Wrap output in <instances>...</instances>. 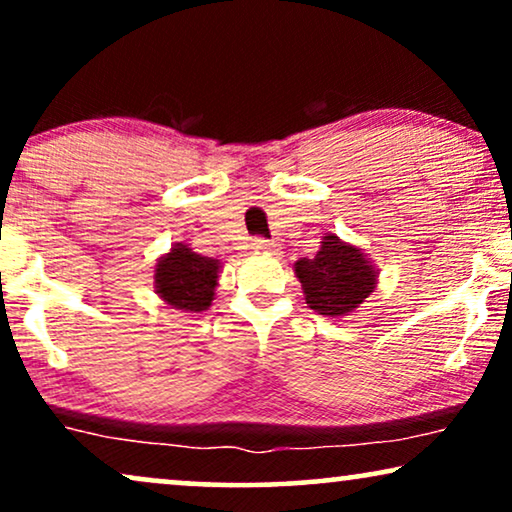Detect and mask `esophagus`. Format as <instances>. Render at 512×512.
Wrapping results in <instances>:
<instances>
[{"label":"esophagus","mask_w":512,"mask_h":512,"mask_svg":"<svg viewBox=\"0 0 512 512\" xmlns=\"http://www.w3.org/2000/svg\"><path fill=\"white\" fill-rule=\"evenodd\" d=\"M250 248L255 252H264V255H269V252H276V243L267 241V238H252Z\"/></svg>","instance_id":"34e87169"}]
</instances>
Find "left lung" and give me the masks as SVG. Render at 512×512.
<instances>
[{"mask_svg": "<svg viewBox=\"0 0 512 512\" xmlns=\"http://www.w3.org/2000/svg\"><path fill=\"white\" fill-rule=\"evenodd\" d=\"M295 276L300 278L309 309L333 319L359 309L378 286V271L366 252L335 234L321 238V248L312 260L300 257L295 262Z\"/></svg>", "mask_w": 512, "mask_h": 512, "instance_id": "left-lung-1", "label": "left lung"}]
</instances>
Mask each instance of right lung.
Segmentation results:
<instances>
[{
    "label": "right lung",
    "instance_id": "right-lung-1",
    "mask_svg": "<svg viewBox=\"0 0 512 512\" xmlns=\"http://www.w3.org/2000/svg\"><path fill=\"white\" fill-rule=\"evenodd\" d=\"M222 262L203 257L186 243H174L155 264V293L181 312H205L215 300Z\"/></svg>",
    "mask_w": 512,
    "mask_h": 512
}]
</instances>
